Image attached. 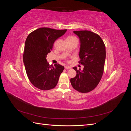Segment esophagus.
Wrapping results in <instances>:
<instances>
[{"label":"esophagus","instance_id":"34e87169","mask_svg":"<svg viewBox=\"0 0 131 131\" xmlns=\"http://www.w3.org/2000/svg\"><path fill=\"white\" fill-rule=\"evenodd\" d=\"M65 68L67 69H71V67L69 66H65Z\"/></svg>","mask_w":131,"mask_h":131}]
</instances>
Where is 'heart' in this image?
<instances>
[{
  "label": "heart",
  "instance_id": "obj_1",
  "mask_svg": "<svg viewBox=\"0 0 131 131\" xmlns=\"http://www.w3.org/2000/svg\"><path fill=\"white\" fill-rule=\"evenodd\" d=\"M67 40H78V39L76 37H75L69 36L67 38Z\"/></svg>",
  "mask_w": 131,
  "mask_h": 131
}]
</instances>
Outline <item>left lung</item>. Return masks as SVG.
I'll return each mask as SVG.
<instances>
[{"instance_id": "left-lung-1", "label": "left lung", "mask_w": 131, "mask_h": 131, "mask_svg": "<svg viewBox=\"0 0 131 131\" xmlns=\"http://www.w3.org/2000/svg\"><path fill=\"white\" fill-rule=\"evenodd\" d=\"M80 39L79 63L83 70L73 69L77 75L70 79L73 88L81 93H88L96 88L104 72L106 52L103 41L99 35L89 30L74 31Z\"/></svg>"}]
</instances>
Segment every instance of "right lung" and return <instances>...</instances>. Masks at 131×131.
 I'll list each match as a JSON object with an SVG mask.
<instances>
[{
    "instance_id": "obj_1",
    "label": "right lung",
    "mask_w": 131,
    "mask_h": 131,
    "mask_svg": "<svg viewBox=\"0 0 131 131\" xmlns=\"http://www.w3.org/2000/svg\"><path fill=\"white\" fill-rule=\"evenodd\" d=\"M66 31L40 28L30 33L26 39L23 63L29 80L39 89L49 90L57 84L64 67L59 64L50 65L46 58L52 50L54 41Z\"/></svg>"
}]
</instances>
